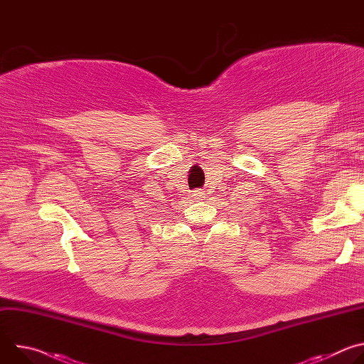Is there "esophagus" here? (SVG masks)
I'll return each instance as SVG.
<instances>
[{
	"label": "esophagus",
	"instance_id": "obj_1",
	"mask_svg": "<svg viewBox=\"0 0 364 364\" xmlns=\"http://www.w3.org/2000/svg\"><path fill=\"white\" fill-rule=\"evenodd\" d=\"M193 196H196V197H198V198H203V197H204V193H203L201 190H194V191H193Z\"/></svg>",
	"mask_w": 364,
	"mask_h": 364
}]
</instances>
